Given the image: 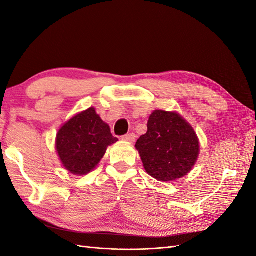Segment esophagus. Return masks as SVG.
<instances>
[{
  "mask_svg": "<svg viewBox=\"0 0 256 256\" xmlns=\"http://www.w3.org/2000/svg\"><path fill=\"white\" fill-rule=\"evenodd\" d=\"M122 138L124 141H127L130 143H134L136 141V134H127L125 136H122Z\"/></svg>",
  "mask_w": 256,
  "mask_h": 256,
  "instance_id": "obj_1",
  "label": "esophagus"
}]
</instances>
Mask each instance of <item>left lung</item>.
I'll list each match as a JSON object with an SVG mask.
<instances>
[{
    "label": "left lung",
    "mask_w": 256,
    "mask_h": 256,
    "mask_svg": "<svg viewBox=\"0 0 256 256\" xmlns=\"http://www.w3.org/2000/svg\"><path fill=\"white\" fill-rule=\"evenodd\" d=\"M145 171L160 182L187 175L194 166L200 145L194 130L180 115L154 111L147 132L136 143Z\"/></svg>",
    "instance_id": "left-lung-1"
}]
</instances>
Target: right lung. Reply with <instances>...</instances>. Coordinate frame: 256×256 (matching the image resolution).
Listing matches in <instances>:
<instances>
[{
	"label": "right lung",
	"mask_w": 256,
	"mask_h": 256,
	"mask_svg": "<svg viewBox=\"0 0 256 256\" xmlns=\"http://www.w3.org/2000/svg\"><path fill=\"white\" fill-rule=\"evenodd\" d=\"M109 125L90 108L74 116L56 136V150L63 166L76 175H85L99 164L106 147L118 142Z\"/></svg>",
	"instance_id": "obj_1"
}]
</instances>
